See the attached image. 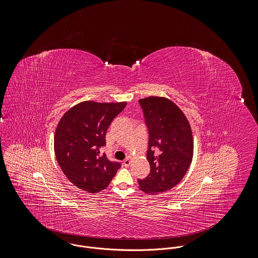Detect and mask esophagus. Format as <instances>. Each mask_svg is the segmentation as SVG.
<instances>
[{"label": "esophagus", "instance_id": "obj_1", "mask_svg": "<svg viewBox=\"0 0 258 258\" xmlns=\"http://www.w3.org/2000/svg\"><path fill=\"white\" fill-rule=\"evenodd\" d=\"M130 163H131V157H130V156H128L126 159H124V161H123V165H124L125 167H128V166L130 165Z\"/></svg>", "mask_w": 258, "mask_h": 258}]
</instances>
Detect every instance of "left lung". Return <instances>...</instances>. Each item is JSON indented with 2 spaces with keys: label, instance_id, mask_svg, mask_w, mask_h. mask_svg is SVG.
Masks as SVG:
<instances>
[{
  "label": "left lung",
  "instance_id": "obj_1",
  "mask_svg": "<svg viewBox=\"0 0 258 258\" xmlns=\"http://www.w3.org/2000/svg\"><path fill=\"white\" fill-rule=\"evenodd\" d=\"M148 129L147 160L149 174L138 179L147 194L166 191L186 173L194 153L189 123L182 111L170 100L148 97L139 100Z\"/></svg>",
  "mask_w": 258,
  "mask_h": 258
}]
</instances>
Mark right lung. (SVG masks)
<instances>
[{
  "label": "right lung",
  "instance_id": "1",
  "mask_svg": "<svg viewBox=\"0 0 258 258\" xmlns=\"http://www.w3.org/2000/svg\"><path fill=\"white\" fill-rule=\"evenodd\" d=\"M125 106L126 102L87 101L71 108L60 119L54 135L56 160L69 180L79 188L101 191L121 167L101 150L106 145L110 124Z\"/></svg>",
  "mask_w": 258,
  "mask_h": 258
}]
</instances>
